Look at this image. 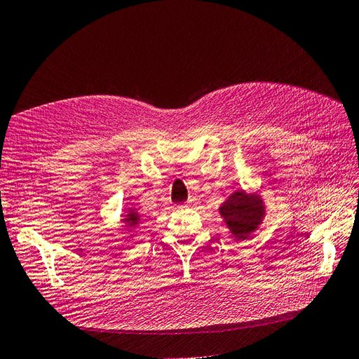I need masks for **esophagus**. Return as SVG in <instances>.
I'll return each instance as SVG.
<instances>
[{
  "instance_id": "34e87169",
  "label": "esophagus",
  "mask_w": 359,
  "mask_h": 359,
  "mask_svg": "<svg viewBox=\"0 0 359 359\" xmlns=\"http://www.w3.org/2000/svg\"><path fill=\"white\" fill-rule=\"evenodd\" d=\"M193 203H194V199H189V201H187V203H186V205H187V206H189V205H193Z\"/></svg>"
}]
</instances>
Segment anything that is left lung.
<instances>
[{
  "label": "left lung",
  "mask_w": 359,
  "mask_h": 359,
  "mask_svg": "<svg viewBox=\"0 0 359 359\" xmlns=\"http://www.w3.org/2000/svg\"><path fill=\"white\" fill-rule=\"evenodd\" d=\"M220 214L231 232L243 240L252 233L264 219L265 208L257 196H248L243 190L235 191L232 196L220 206Z\"/></svg>",
  "instance_id": "8db88e82"
}]
</instances>
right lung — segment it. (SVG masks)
<instances>
[{
    "instance_id": "add662e5",
    "label": "right lung",
    "mask_w": 359,
    "mask_h": 359,
    "mask_svg": "<svg viewBox=\"0 0 359 359\" xmlns=\"http://www.w3.org/2000/svg\"><path fill=\"white\" fill-rule=\"evenodd\" d=\"M124 222L127 223V224H130V226H136L137 223H139V219H137V214L135 212V211H130L128 214H127V217L124 219Z\"/></svg>"
}]
</instances>
